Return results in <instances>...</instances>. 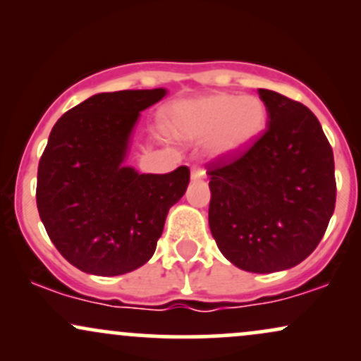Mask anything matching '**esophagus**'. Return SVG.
<instances>
[{"label":"esophagus","instance_id":"obj_1","mask_svg":"<svg viewBox=\"0 0 361 361\" xmlns=\"http://www.w3.org/2000/svg\"><path fill=\"white\" fill-rule=\"evenodd\" d=\"M207 176L205 169L200 168V166H193L192 168V180L197 181V180H204V178Z\"/></svg>","mask_w":361,"mask_h":361}]
</instances>
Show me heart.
Instances as JSON below:
<instances>
[{"mask_svg": "<svg viewBox=\"0 0 361 361\" xmlns=\"http://www.w3.org/2000/svg\"><path fill=\"white\" fill-rule=\"evenodd\" d=\"M163 123L175 139H207L212 154L227 156L259 137L267 126V106L252 94L214 93L173 103Z\"/></svg>", "mask_w": 361, "mask_h": 361, "instance_id": "obj_1", "label": "heart"}]
</instances>
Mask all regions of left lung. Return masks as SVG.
I'll return each instance as SVG.
<instances>
[{"instance_id": "left-lung-1", "label": "left lung", "mask_w": 361, "mask_h": 361, "mask_svg": "<svg viewBox=\"0 0 361 361\" xmlns=\"http://www.w3.org/2000/svg\"><path fill=\"white\" fill-rule=\"evenodd\" d=\"M268 126L255 142L207 164L209 226L219 250L252 273L288 270L317 247L336 204L334 157L316 115L258 90Z\"/></svg>"}]
</instances>
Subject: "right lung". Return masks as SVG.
I'll return each instance as SVG.
<instances>
[{"label":"right lung","instance_id":"1","mask_svg":"<svg viewBox=\"0 0 361 361\" xmlns=\"http://www.w3.org/2000/svg\"><path fill=\"white\" fill-rule=\"evenodd\" d=\"M164 94H93L52 127L37 171V209L54 246L81 271L117 276L147 263L168 210L186 192V166L140 175L123 164L139 114Z\"/></svg>","mask_w":361,"mask_h":361}]
</instances>
